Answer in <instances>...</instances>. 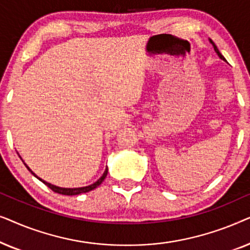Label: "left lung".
Returning <instances> with one entry per match:
<instances>
[{
    "label": "left lung",
    "mask_w": 250,
    "mask_h": 250,
    "mask_svg": "<svg viewBox=\"0 0 250 250\" xmlns=\"http://www.w3.org/2000/svg\"><path fill=\"white\" fill-rule=\"evenodd\" d=\"M209 41H210V43H211V44H213V46H214V50H215V52H216V53L218 54V57H220L222 60H225V58H224L223 56H222V54H221V52H220V51H218V49H217V46H216V45H215V44H214V42H213V41H211V40H209Z\"/></svg>",
    "instance_id": "left-lung-1"
}]
</instances>
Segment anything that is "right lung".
<instances>
[{
	"label": "right lung",
	"mask_w": 250,
	"mask_h": 250,
	"mask_svg": "<svg viewBox=\"0 0 250 250\" xmlns=\"http://www.w3.org/2000/svg\"><path fill=\"white\" fill-rule=\"evenodd\" d=\"M26 167L27 168H28V170H30L29 169V167L26 165ZM30 173L33 174L34 176L35 177H37L35 174H34L32 170H30ZM107 174H108V167L107 168H105V170H104V175H102L100 179H99L97 182L95 183H93V184H91V186H88V187H83V188H74V189H66V188H59V187H56V186H52V184H50V183H47V182H45V181H43V180H41L40 177H37V179H39L40 181H42V182L45 184V186H47L50 188L51 190L52 191H54V192H57V193H60V194H64V196H75V194H81V193H85V192H88V191H91V190H93V189H95V188L97 187H99L100 186V184L104 182V180L105 179V176H107Z\"/></svg>",
	"instance_id": "1"
}]
</instances>
